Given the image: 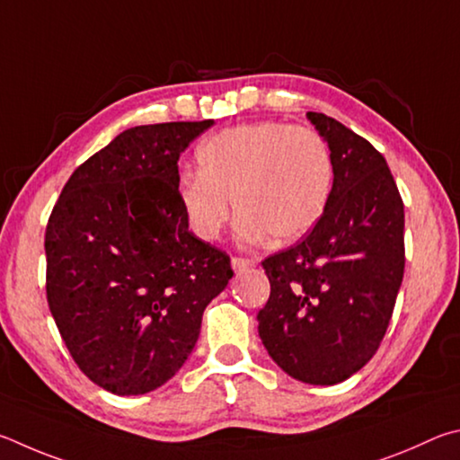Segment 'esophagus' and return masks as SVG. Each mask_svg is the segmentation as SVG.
I'll use <instances>...</instances> for the list:
<instances>
[{"label": "esophagus", "mask_w": 460, "mask_h": 460, "mask_svg": "<svg viewBox=\"0 0 460 460\" xmlns=\"http://www.w3.org/2000/svg\"><path fill=\"white\" fill-rule=\"evenodd\" d=\"M252 267H254V261L251 259H240V256H234V259H232V269H234V272H244Z\"/></svg>", "instance_id": "obj_1"}]
</instances>
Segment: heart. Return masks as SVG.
I'll return each instance as SVG.
<instances>
[{
  "label": "heart",
  "instance_id": "heart-1",
  "mask_svg": "<svg viewBox=\"0 0 460 460\" xmlns=\"http://www.w3.org/2000/svg\"><path fill=\"white\" fill-rule=\"evenodd\" d=\"M199 172L177 181L188 228L212 243L222 234L234 201L238 236L254 244L269 234L293 243L315 228L333 190V157L309 127L261 120L224 128L196 151Z\"/></svg>",
  "mask_w": 460,
  "mask_h": 460
}]
</instances>
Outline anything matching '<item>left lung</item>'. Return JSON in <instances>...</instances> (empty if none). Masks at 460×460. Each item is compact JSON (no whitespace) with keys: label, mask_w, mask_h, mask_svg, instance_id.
<instances>
[{"label":"left lung","mask_w":460,"mask_h":460,"mask_svg":"<svg viewBox=\"0 0 460 460\" xmlns=\"http://www.w3.org/2000/svg\"><path fill=\"white\" fill-rule=\"evenodd\" d=\"M333 157L325 214L295 246L262 261L259 311L269 356L305 384L333 385L380 348L404 277V204L380 151L323 112H307Z\"/></svg>","instance_id":"obj_1"}]
</instances>
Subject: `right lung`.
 Masks as SVG:
<instances>
[{
    "label": "right lung",
    "mask_w": 460,
    "mask_h": 460,
    "mask_svg": "<svg viewBox=\"0 0 460 460\" xmlns=\"http://www.w3.org/2000/svg\"><path fill=\"white\" fill-rule=\"evenodd\" d=\"M214 120L127 128L75 169L46 226V295L88 380L139 396L172 380L230 256L188 230L181 151Z\"/></svg>",
    "instance_id": "obj_1"
}]
</instances>
